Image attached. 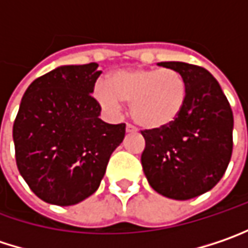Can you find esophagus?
Listing matches in <instances>:
<instances>
[{
  "label": "esophagus",
  "mask_w": 248,
  "mask_h": 248,
  "mask_svg": "<svg viewBox=\"0 0 248 248\" xmlns=\"http://www.w3.org/2000/svg\"><path fill=\"white\" fill-rule=\"evenodd\" d=\"M126 132H136V127L133 124H126Z\"/></svg>",
  "instance_id": "obj_1"
}]
</instances>
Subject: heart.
Here are the masks:
<instances>
[{
  "instance_id": "heart-1",
  "label": "heart",
  "mask_w": 248,
  "mask_h": 248,
  "mask_svg": "<svg viewBox=\"0 0 248 248\" xmlns=\"http://www.w3.org/2000/svg\"><path fill=\"white\" fill-rule=\"evenodd\" d=\"M95 99L108 112H118L122 102L130 104L135 122L147 130L174 124L185 108L188 85L172 68H126L110 73L94 87Z\"/></svg>"
}]
</instances>
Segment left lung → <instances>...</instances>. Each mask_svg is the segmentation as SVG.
Here are the masks:
<instances>
[{"label": "left lung", "instance_id": "1", "mask_svg": "<svg viewBox=\"0 0 248 248\" xmlns=\"http://www.w3.org/2000/svg\"><path fill=\"white\" fill-rule=\"evenodd\" d=\"M158 66L181 73L188 98L174 124L141 130V166L155 192L186 201L208 192L223 177L233 152V112L219 82L203 67L182 62Z\"/></svg>", "mask_w": 248, "mask_h": 248}]
</instances>
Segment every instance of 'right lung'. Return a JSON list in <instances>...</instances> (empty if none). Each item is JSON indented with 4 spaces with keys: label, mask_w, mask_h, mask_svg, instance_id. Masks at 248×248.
Listing matches in <instances>:
<instances>
[{
    "label": "right lung",
    "mask_w": 248,
    "mask_h": 248,
    "mask_svg": "<svg viewBox=\"0 0 248 248\" xmlns=\"http://www.w3.org/2000/svg\"><path fill=\"white\" fill-rule=\"evenodd\" d=\"M96 63L62 66L25 91L14 122L15 160L23 180L42 201L70 206L93 195L126 124L99 119L93 96L101 76Z\"/></svg>",
    "instance_id": "right-lung-1"
}]
</instances>
